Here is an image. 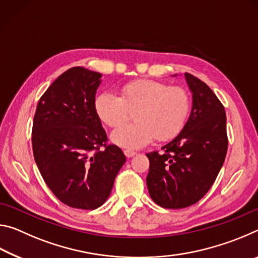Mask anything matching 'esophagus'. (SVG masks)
I'll return each mask as SVG.
<instances>
[{"label": "esophagus", "mask_w": 258, "mask_h": 258, "mask_svg": "<svg viewBox=\"0 0 258 258\" xmlns=\"http://www.w3.org/2000/svg\"><path fill=\"white\" fill-rule=\"evenodd\" d=\"M124 154H125L126 157H127V158H131V157H133V156L137 155V152L133 151V150H131V149H125L124 150Z\"/></svg>", "instance_id": "obj_1"}]
</instances>
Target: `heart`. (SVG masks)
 I'll return each instance as SVG.
<instances>
[{"instance_id": "b5f03b06", "label": "heart", "mask_w": 258, "mask_h": 258, "mask_svg": "<svg viewBox=\"0 0 258 258\" xmlns=\"http://www.w3.org/2000/svg\"><path fill=\"white\" fill-rule=\"evenodd\" d=\"M94 108L100 120L109 127L123 124L130 111L135 110V123L117 127L111 133V141L119 147L138 149L155 138L167 141L176 137L189 118L191 98L181 86L137 80L121 87L120 97L111 92L99 94Z\"/></svg>"}]
</instances>
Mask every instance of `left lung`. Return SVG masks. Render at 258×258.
Listing matches in <instances>:
<instances>
[{"label": "left lung", "mask_w": 258, "mask_h": 258, "mask_svg": "<svg viewBox=\"0 0 258 258\" xmlns=\"http://www.w3.org/2000/svg\"><path fill=\"white\" fill-rule=\"evenodd\" d=\"M192 109L184 127L163 151L147 154V185L151 199L164 208H185L211 189L228 151L223 104L199 78L185 73Z\"/></svg>", "instance_id": "8db88e82"}]
</instances>
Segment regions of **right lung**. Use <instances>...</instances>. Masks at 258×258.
<instances>
[{
    "mask_svg": "<svg viewBox=\"0 0 258 258\" xmlns=\"http://www.w3.org/2000/svg\"><path fill=\"white\" fill-rule=\"evenodd\" d=\"M101 76L83 67L68 69L42 95L34 116L37 167L55 197L73 208L101 206L126 161L118 147L107 146L106 131L95 112Z\"/></svg>",
    "mask_w": 258,
    "mask_h": 258,
    "instance_id": "right-lung-1",
    "label": "right lung"
}]
</instances>
